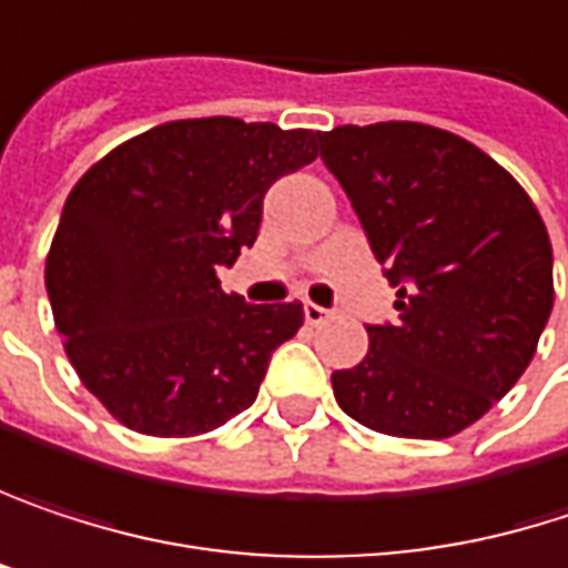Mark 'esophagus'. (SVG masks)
Here are the masks:
<instances>
[{
    "mask_svg": "<svg viewBox=\"0 0 568 568\" xmlns=\"http://www.w3.org/2000/svg\"><path fill=\"white\" fill-rule=\"evenodd\" d=\"M304 320H307L311 326H317V323H326V320H329V311H326V307H320V304H311V301H307V304H304Z\"/></svg>",
    "mask_w": 568,
    "mask_h": 568,
    "instance_id": "1",
    "label": "esophagus"
}]
</instances>
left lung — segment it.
Returning a JSON list of instances; mask_svg holds the SVG:
<instances>
[{
    "mask_svg": "<svg viewBox=\"0 0 568 568\" xmlns=\"http://www.w3.org/2000/svg\"><path fill=\"white\" fill-rule=\"evenodd\" d=\"M395 287V323L333 373L339 408L395 438H452L530 366L552 311L546 225L500 163L458 133L389 120L320 133Z\"/></svg>",
    "mask_w": 568,
    "mask_h": 568,
    "instance_id": "left-lung-1",
    "label": "left lung"
}]
</instances>
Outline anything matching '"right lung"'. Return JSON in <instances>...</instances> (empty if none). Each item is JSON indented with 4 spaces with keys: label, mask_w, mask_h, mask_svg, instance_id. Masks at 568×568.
<instances>
[{
    "label": "right lung",
    "mask_w": 568,
    "mask_h": 568,
    "mask_svg": "<svg viewBox=\"0 0 568 568\" xmlns=\"http://www.w3.org/2000/svg\"><path fill=\"white\" fill-rule=\"evenodd\" d=\"M320 133L202 116L160 123L71 189L44 261L64 353L106 412L156 438L205 435L257 398L304 307H254L215 271L251 248L271 182Z\"/></svg>",
    "instance_id": "right-lung-1"
}]
</instances>
